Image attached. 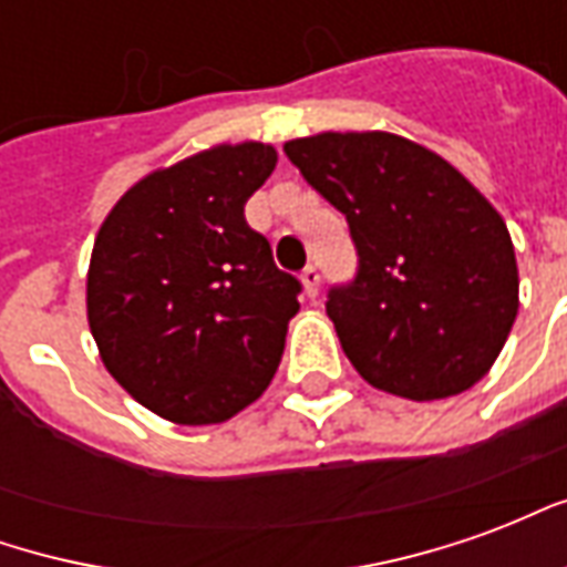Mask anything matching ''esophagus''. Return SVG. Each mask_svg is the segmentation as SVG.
<instances>
[{"instance_id":"34e87169","label":"esophagus","mask_w":567,"mask_h":567,"mask_svg":"<svg viewBox=\"0 0 567 567\" xmlns=\"http://www.w3.org/2000/svg\"><path fill=\"white\" fill-rule=\"evenodd\" d=\"M300 279H303V288H307L309 297L319 295L321 276H319V267H316V264H307V267H303V272H300Z\"/></svg>"}]
</instances>
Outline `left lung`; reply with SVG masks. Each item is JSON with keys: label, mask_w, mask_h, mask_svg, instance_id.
Instances as JSON below:
<instances>
[{"label": "left lung", "mask_w": 567, "mask_h": 567, "mask_svg": "<svg viewBox=\"0 0 567 567\" xmlns=\"http://www.w3.org/2000/svg\"><path fill=\"white\" fill-rule=\"evenodd\" d=\"M285 154L349 221L355 279L331 285L324 309L352 368L410 401L483 380L519 309L511 234L488 199L392 133H319Z\"/></svg>", "instance_id": "obj_1"}]
</instances>
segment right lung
Masks as SVG:
<instances>
[{"mask_svg":"<svg viewBox=\"0 0 567 567\" xmlns=\"http://www.w3.org/2000/svg\"><path fill=\"white\" fill-rule=\"evenodd\" d=\"M272 169L260 142L199 151L130 187L93 243L87 321L105 370L169 422L236 416L282 361L303 285L246 221Z\"/></svg>","mask_w":567,"mask_h":567,"instance_id":"1","label":"right lung"}]
</instances>
